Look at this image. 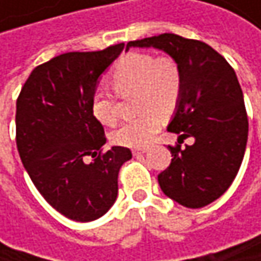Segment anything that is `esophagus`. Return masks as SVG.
I'll list each match as a JSON object with an SVG mask.
<instances>
[{
  "label": "esophagus",
  "mask_w": 261,
  "mask_h": 261,
  "mask_svg": "<svg viewBox=\"0 0 261 261\" xmlns=\"http://www.w3.org/2000/svg\"><path fill=\"white\" fill-rule=\"evenodd\" d=\"M145 152H146L145 148H136V149H133V154L134 155H140V154H145Z\"/></svg>",
  "instance_id": "1"
}]
</instances>
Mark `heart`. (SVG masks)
I'll return each instance as SVG.
<instances>
[{
	"instance_id": "b5f03b06",
	"label": "heart",
	"mask_w": 261,
	"mask_h": 261,
	"mask_svg": "<svg viewBox=\"0 0 261 261\" xmlns=\"http://www.w3.org/2000/svg\"><path fill=\"white\" fill-rule=\"evenodd\" d=\"M112 86L121 95L136 92L134 106L140 113L112 133L116 145L140 148L151 142L159 130L160 116L174 112L181 95V71L169 57L155 59L145 53L124 56L112 71ZM92 115L102 125L118 121L116 99L107 89H96L92 95Z\"/></svg>"
}]
</instances>
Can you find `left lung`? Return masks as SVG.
<instances>
[{
  "label": "left lung",
  "instance_id": "8db88e82",
  "mask_svg": "<svg viewBox=\"0 0 261 261\" xmlns=\"http://www.w3.org/2000/svg\"><path fill=\"white\" fill-rule=\"evenodd\" d=\"M155 48L177 62L181 95L168 124L178 142L193 137L190 146H169L172 162L159 175L163 193L187 208H201L225 193L242 165L248 118L243 93L228 62L204 42L165 33L127 43Z\"/></svg>",
  "mask_w": 261,
  "mask_h": 261
}]
</instances>
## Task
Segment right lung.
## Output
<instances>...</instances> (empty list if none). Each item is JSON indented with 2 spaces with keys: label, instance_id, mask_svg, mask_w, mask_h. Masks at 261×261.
<instances>
[{
  "label": "right lung",
  "instance_id": "add662e5",
  "mask_svg": "<svg viewBox=\"0 0 261 261\" xmlns=\"http://www.w3.org/2000/svg\"><path fill=\"white\" fill-rule=\"evenodd\" d=\"M124 43L102 51L66 53L33 69L16 101V145L30 178L45 201L68 219L90 222L118 198V174L131 159L106 143L92 115V95ZM92 156V162H86Z\"/></svg>",
  "mask_w": 261,
  "mask_h": 261
}]
</instances>
